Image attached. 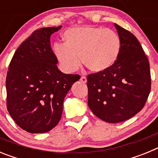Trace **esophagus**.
<instances>
[{"instance_id":"34e87169","label":"esophagus","mask_w":158,"mask_h":158,"mask_svg":"<svg viewBox=\"0 0 158 158\" xmlns=\"http://www.w3.org/2000/svg\"><path fill=\"white\" fill-rule=\"evenodd\" d=\"M80 81L82 82V83H86V82H87V78H86V77L82 76L81 77Z\"/></svg>"}]
</instances>
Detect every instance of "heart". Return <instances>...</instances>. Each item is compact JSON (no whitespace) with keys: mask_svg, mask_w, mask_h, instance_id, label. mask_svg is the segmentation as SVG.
Returning <instances> with one entry per match:
<instances>
[{"mask_svg":"<svg viewBox=\"0 0 158 158\" xmlns=\"http://www.w3.org/2000/svg\"><path fill=\"white\" fill-rule=\"evenodd\" d=\"M63 43L54 46V54L65 73L77 70L82 62L94 73H102L116 62L121 40L115 31L96 26L69 28L62 35Z\"/></svg>","mask_w":158,"mask_h":158,"instance_id":"heart-1","label":"heart"}]
</instances>
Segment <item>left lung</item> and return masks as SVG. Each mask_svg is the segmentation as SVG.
<instances>
[{"instance_id": "obj_1", "label": "left lung", "mask_w": 158, "mask_h": 158, "mask_svg": "<svg viewBox=\"0 0 158 158\" xmlns=\"http://www.w3.org/2000/svg\"><path fill=\"white\" fill-rule=\"evenodd\" d=\"M121 51L112 66L87 77L88 105L96 116L111 123L132 118L144 107L151 88L150 63L139 40L115 23Z\"/></svg>"}]
</instances>
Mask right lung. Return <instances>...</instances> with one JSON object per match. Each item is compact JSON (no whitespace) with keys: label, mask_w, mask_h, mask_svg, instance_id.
I'll list each match as a JSON object with an SVG mask.
<instances>
[{"label":"right lung","mask_w":158,"mask_h":158,"mask_svg":"<svg viewBox=\"0 0 158 158\" xmlns=\"http://www.w3.org/2000/svg\"><path fill=\"white\" fill-rule=\"evenodd\" d=\"M62 26L42 27L20 44L6 77L7 107L18 126L29 133H46L61 119L67 93L79 75L58 69L51 36Z\"/></svg>","instance_id":"right-lung-1"}]
</instances>
